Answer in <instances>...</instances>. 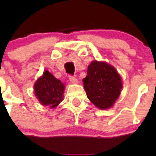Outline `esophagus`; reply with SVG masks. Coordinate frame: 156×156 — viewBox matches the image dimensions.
I'll use <instances>...</instances> for the list:
<instances>
[{
	"instance_id": "esophagus-1",
	"label": "esophagus",
	"mask_w": 156,
	"mask_h": 156,
	"mask_svg": "<svg viewBox=\"0 0 156 156\" xmlns=\"http://www.w3.org/2000/svg\"><path fill=\"white\" fill-rule=\"evenodd\" d=\"M69 80L70 82L73 83H77V79L74 76H72V75L69 76Z\"/></svg>"
}]
</instances>
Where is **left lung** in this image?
Here are the masks:
<instances>
[{"instance_id":"1","label":"left lung","mask_w":156,"mask_h":156,"mask_svg":"<svg viewBox=\"0 0 156 156\" xmlns=\"http://www.w3.org/2000/svg\"><path fill=\"white\" fill-rule=\"evenodd\" d=\"M83 81L88 99L101 109L113 105L122 88L121 78L115 68L97 61L88 66L87 76Z\"/></svg>"}]
</instances>
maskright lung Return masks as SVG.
Segmentation results:
<instances>
[{
	"mask_svg": "<svg viewBox=\"0 0 156 156\" xmlns=\"http://www.w3.org/2000/svg\"><path fill=\"white\" fill-rule=\"evenodd\" d=\"M65 86L59 80L55 78L48 71L37 80L34 90L37 99L43 105L55 108L62 100Z\"/></svg>",
	"mask_w": 156,
	"mask_h": 156,
	"instance_id": "add662e5",
	"label": "right lung"
}]
</instances>
